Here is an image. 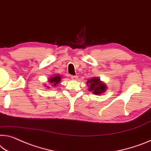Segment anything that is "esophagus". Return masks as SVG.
Masks as SVG:
<instances>
[{"label": "esophagus", "mask_w": 151, "mask_h": 151, "mask_svg": "<svg viewBox=\"0 0 151 151\" xmlns=\"http://www.w3.org/2000/svg\"><path fill=\"white\" fill-rule=\"evenodd\" d=\"M78 76H71V78L73 80H76L78 79Z\"/></svg>", "instance_id": "esophagus-1"}]
</instances>
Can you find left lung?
<instances>
[{"label":"left lung","instance_id":"obj_1","mask_svg":"<svg viewBox=\"0 0 151 151\" xmlns=\"http://www.w3.org/2000/svg\"><path fill=\"white\" fill-rule=\"evenodd\" d=\"M86 83L89 86V91H92L95 94H101L106 90V85L102 83L99 78L90 79Z\"/></svg>","mask_w":151,"mask_h":151}]
</instances>
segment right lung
Segmentation results:
<instances>
[{
    "mask_svg": "<svg viewBox=\"0 0 151 151\" xmlns=\"http://www.w3.org/2000/svg\"><path fill=\"white\" fill-rule=\"evenodd\" d=\"M61 77H60L59 76H55L54 77H52L50 78V80H48V82H49L50 83H52V85L53 86H56L57 83H59L60 82V81H61ZM48 88V87H47Z\"/></svg>",
    "mask_w": 151,
    "mask_h": 151,
    "instance_id": "add662e5",
    "label": "right lung"
}]
</instances>
